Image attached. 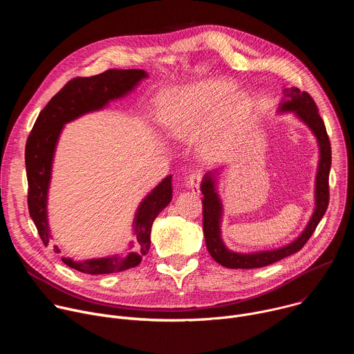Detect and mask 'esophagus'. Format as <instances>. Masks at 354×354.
Masks as SVG:
<instances>
[{
    "instance_id": "esophagus-1",
    "label": "esophagus",
    "mask_w": 354,
    "mask_h": 354,
    "mask_svg": "<svg viewBox=\"0 0 354 354\" xmlns=\"http://www.w3.org/2000/svg\"><path fill=\"white\" fill-rule=\"evenodd\" d=\"M200 183H201V174L200 172H193L187 176V186L194 194L200 193Z\"/></svg>"
}]
</instances>
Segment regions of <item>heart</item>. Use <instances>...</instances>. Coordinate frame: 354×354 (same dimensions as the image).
<instances>
[{"mask_svg":"<svg viewBox=\"0 0 354 354\" xmlns=\"http://www.w3.org/2000/svg\"><path fill=\"white\" fill-rule=\"evenodd\" d=\"M231 91V84L220 80L201 82L186 89L168 93L160 112L164 133L179 141H192L206 133V145L218 142L227 127V116L232 111L221 104Z\"/></svg>","mask_w":354,"mask_h":354,"instance_id":"obj_1","label":"heart"}]
</instances>
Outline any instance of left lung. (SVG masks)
Here are the masks:
<instances>
[{"mask_svg":"<svg viewBox=\"0 0 354 354\" xmlns=\"http://www.w3.org/2000/svg\"><path fill=\"white\" fill-rule=\"evenodd\" d=\"M284 97L279 105L280 113H294L302 123L307 124L313 134L317 138L319 147V161L315 178V209L314 213L304 228L294 241L290 243L269 249L241 254V252L231 250L225 246L221 238V220H223V203L220 194L217 192V178L218 171L207 172L201 180L200 189L203 193V232L206 238V246L212 258L224 268L228 269H255L272 265L279 262L295 252H298L310 236L314 234L317 225L324 217L328 203H329V171H330V142L322 118L319 116L318 108L310 93L301 92L298 88H284Z\"/></svg>","mask_w":354,"mask_h":354,"instance_id":"obj_1","label":"left lung"}]
</instances>
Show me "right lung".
<instances>
[{"mask_svg":"<svg viewBox=\"0 0 354 354\" xmlns=\"http://www.w3.org/2000/svg\"><path fill=\"white\" fill-rule=\"evenodd\" d=\"M148 74L144 70H108L92 77H78L66 84L57 92L44 109L39 113L33 129L28 137L25 148V164L28 176V207L29 214L37 228L40 239L47 246L50 235L47 218V196L56 147L64 124L108 106L115 99H120L130 93ZM172 200V176L162 179L151 190L137 207L133 220V232L136 235V249L123 255H111L106 258L85 259L81 262L71 258L62 261L88 274H108L127 270L140 265L142 257L148 254L151 245V227L157 216ZM134 246L130 242V249ZM55 252L60 254L59 246Z\"/></svg>","mask_w":354,"mask_h":354,"instance_id":"right-lung-1","label":"right lung"}]
</instances>
